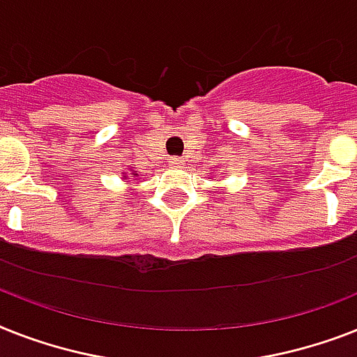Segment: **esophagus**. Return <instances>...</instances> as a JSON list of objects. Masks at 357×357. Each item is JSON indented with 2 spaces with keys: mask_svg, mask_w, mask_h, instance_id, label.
I'll return each instance as SVG.
<instances>
[{
  "mask_svg": "<svg viewBox=\"0 0 357 357\" xmlns=\"http://www.w3.org/2000/svg\"><path fill=\"white\" fill-rule=\"evenodd\" d=\"M169 165H170V167H181V165H183V161H181L179 158H170Z\"/></svg>",
  "mask_w": 357,
  "mask_h": 357,
  "instance_id": "1",
  "label": "esophagus"
}]
</instances>
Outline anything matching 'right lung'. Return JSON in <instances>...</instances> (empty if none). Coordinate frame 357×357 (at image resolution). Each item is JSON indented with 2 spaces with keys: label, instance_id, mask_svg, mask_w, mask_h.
<instances>
[{
  "label": "right lung",
  "instance_id": "obj_1",
  "mask_svg": "<svg viewBox=\"0 0 357 357\" xmlns=\"http://www.w3.org/2000/svg\"><path fill=\"white\" fill-rule=\"evenodd\" d=\"M133 176H135V178H137V174H133ZM124 178H126V174H124Z\"/></svg>",
  "mask_w": 357,
  "mask_h": 357
}]
</instances>
